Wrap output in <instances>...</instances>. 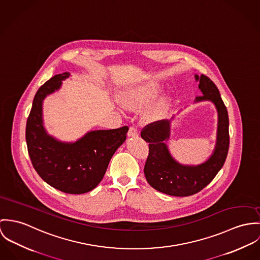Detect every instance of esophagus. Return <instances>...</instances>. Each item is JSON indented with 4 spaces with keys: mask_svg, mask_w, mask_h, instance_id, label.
Wrapping results in <instances>:
<instances>
[{
    "mask_svg": "<svg viewBox=\"0 0 260 260\" xmlns=\"http://www.w3.org/2000/svg\"><path fill=\"white\" fill-rule=\"evenodd\" d=\"M127 136L129 138H136L139 136V131L137 128V126H131L129 129H128V133H127Z\"/></svg>",
    "mask_w": 260,
    "mask_h": 260,
    "instance_id": "obj_1",
    "label": "esophagus"
}]
</instances>
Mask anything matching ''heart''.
I'll return each mask as SVG.
<instances>
[{"label": "heart", "instance_id": "heart-1", "mask_svg": "<svg viewBox=\"0 0 260 260\" xmlns=\"http://www.w3.org/2000/svg\"><path fill=\"white\" fill-rule=\"evenodd\" d=\"M161 88L156 83H146L144 85L133 87L127 90L122 96V104L132 109L141 108L144 105L149 104L157 98ZM166 107L165 104H161L153 113V116H157L162 109Z\"/></svg>", "mask_w": 260, "mask_h": 260}]
</instances>
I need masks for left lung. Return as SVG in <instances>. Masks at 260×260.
<instances>
[{
    "label": "left lung",
    "instance_id": "obj_1",
    "mask_svg": "<svg viewBox=\"0 0 260 260\" xmlns=\"http://www.w3.org/2000/svg\"><path fill=\"white\" fill-rule=\"evenodd\" d=\"M194 77L200 81L199 88L202 92V96H197L196 103L212 102L218 114L216 144L210 157L198 166H184L177 162L166 144L171 135L169 119L151 122L145 125L141 133L149 148L144 170L147 182L154 189L173 197L192 196L210 183L223 167L230 147L229 114L219 90L206 76L196 75Z\"/></svg>",
    "mask_w": 260,
    "mask_h": 260
}]
</instances>
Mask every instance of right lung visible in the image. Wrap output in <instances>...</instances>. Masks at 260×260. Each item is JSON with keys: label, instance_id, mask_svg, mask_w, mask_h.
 <instances>
[{"label": "right lung", "instance_id": "obj_1", "mask_svg": "<svg viewBox=\"0 0 260 260\" xmlns=\"http://www.w3.org/2000/svg\"><path fill=\"white\" fill-rule=\"evenodd\" d=\"M69 77V73L56 75L38 89L27 120L26 142L32 167L43 180L62 192L81 194L102 181L112 156L126 139L128 126L91 131L75 143L50 136L43 122V102Z\"/></svg>", "mask_w": 260, "mask_h": 260}]
</instances>
